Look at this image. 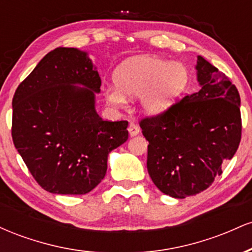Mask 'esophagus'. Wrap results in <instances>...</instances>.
Segmentation results:
<instances>
[{
	"instance_id": "obj_1",
	"label": "esophagus",
	"mask_w": 252,
	"mask_h": 252,
	"mask_svg": "<svg viewBox=\"0 0 252 252\" xmlns=\"http://www.w3.org/2000/svg\"><path fill=\"white\" fill-rule=\"evenodd\" d=\"M128 131H129V135L131 136V137H134V136L140 134V126L135 123H130L128 126Z\"/></svg>"
}]
</instances>
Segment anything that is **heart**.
Here are the masks:
<instances>
[{
  "label": "heart",
  "instance_id": "heart-1",
  "mask_svg": "<svg viewBox=\"0 0 252 252\" xmlns=\"http://www.w3.org/2000/svg\"><path fill=\"white\" fill-rule=\"evenodd\" d=\"M190 82L189 67L155 56H137L124 60L114 72L115 85L104 90L106 102L123 106L127 97H138L140 108L148 116H158L172 108Z\"/></svg>",
  "mask_w": 252,
  "mask_h": 252
}]
</instances>
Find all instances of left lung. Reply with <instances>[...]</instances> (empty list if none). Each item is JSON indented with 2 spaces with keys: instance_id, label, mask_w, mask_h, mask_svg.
<instances>
[{
  "instance_id": "left-lung-1",
  "label": "left lung",
  "mask_w": 252,
  "mask_h": 252,
  "mask_svg": "<svg viewBox=\"0 0 252 252\" xmlns=\"http://www.w3.org/2000/svg\"><path fill=\"white\" fill-rule=\"evenodd\" d=\"M195 71L198 92L140 123L149 142L150 178L161 192L178 199L206 189L241 142L238 90L201 56Z\"/></svg>"
}]
</instances>
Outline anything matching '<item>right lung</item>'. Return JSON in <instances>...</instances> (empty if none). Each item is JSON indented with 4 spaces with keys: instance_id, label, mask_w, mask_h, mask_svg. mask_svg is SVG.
Segmentation results:
<instances>
[{
    "instance_id": "right-lung-1",
    "label": "right lung",
    "mask_w": 252,
    "mask_h": 252,
    "mask_svg": "<svg viewBox=\"0 0 252 252\" xmlns=\"http://www.w3.org/2000/svg\"><path fill=\"white\" fill-rule=\"evenodd\" d=\"M100 78L89 53L58 47L40 60L13 98L14 146L37 184L53 194H86L103 180L128 122L96 111Z\"/></svg>"
}]
</instances>
